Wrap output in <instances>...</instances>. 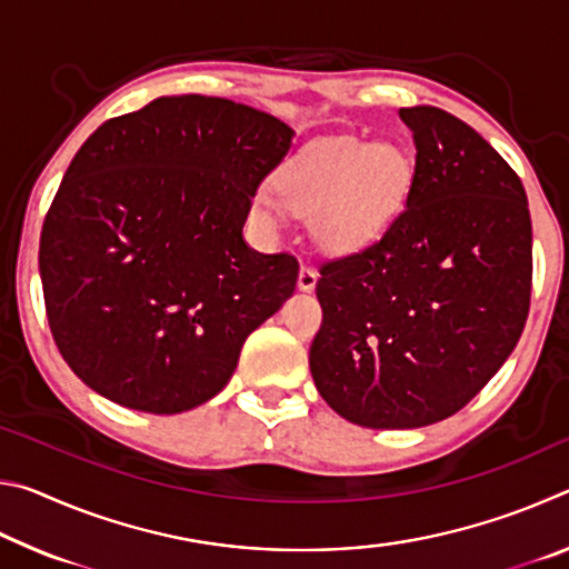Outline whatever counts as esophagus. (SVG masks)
<instances>
[{"label": "esophagus", "mask_w": 569, "mask_h": 569, "mask_svg": "<svg viewBox=\"0 0 569 569\" xmlns=\"http://www.w3.org/2000/svg\"><path fill=\"white\" fill-rule=\"evenodd\" d=\"M316 281H319V273H316L313 268L303 266L301 271H298V291H303V293H311L313 288H316Z\"/></svg>", "instance_id": "obj_1"}]
</instances>
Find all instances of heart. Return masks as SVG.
Returning <instances> with one entry per match:
<instances>
[{"label": "heart", "instance_id": "b5f03b06", "mask_svg": "<svg viewBox=\"0 0 569 569\" xmlns=\"http://www.w3.org/2000/svg\"><path fill=\"white\" fill-rule=\"evenodd\" d=\"M411 178V156L397 142L329 140L286 162L273 180L279 200L256 196L253 216L263 228L278 230L283 204L311 218L323 250L349 256L387 233L407 203Z\"/></svg>", "mask_w": 569, "mask_h": 569}]
</instances>
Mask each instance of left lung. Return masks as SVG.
<instances>
[{"mask_svg":"<svg viewBox=\"0 0 569 569\" xmlns=\"http://www.w3.org/2000/svg\"><path fill=\"white\" fill-rule=\"evenodd\" d=\"M413 132L407 208L379 243L323 263L316 389L351 423L419 429L457 413L502 369L532 291L522 180L461 122L401 108Z\"/></svg>","mask_w":569,"mask_h":569,"instance_id":"obj_1","label":"left lung"}]
</instances>
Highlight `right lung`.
<instances>
[{
  "instance_id": "obj_1",
  "label": "right lung",
  "mask_w": 569,
  "mask_h": 569,
  "mask_svg": "<svg viewBox=\"0 0 569 569\" xmlns=\"http://www.w3.org/2000/svg\"><path fill=\"white\" fill-rule=\"evenodd\" d=\"M273 114L170 94L100 124L44 218L40 276L67 366L120 407L213 399L296 291L298 261L243 238L250 198L291 150Z\"/></svg>"
}]
</instances>
